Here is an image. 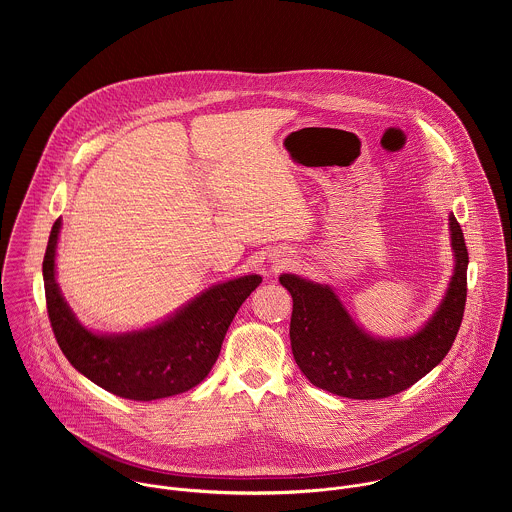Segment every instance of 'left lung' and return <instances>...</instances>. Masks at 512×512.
I'll use <instances>...</instances> for the list:
<instances>
[{
  "instance_id": "obj_1",
  "label": "left lung",
  "mask_w": 512,
  "mask_h": 512,
  "mask_svg": "<svg viewBox=\"0 0 512 512\" xmlns=\"http://www.w3.org/2000/svg\"><path fill=\"white\" fill-rule=\"evenodd\" d=\"M449 238L453 272L447 290L430 319L406 337L368 333L329 284L295 274L280 276L293 299V359L313 386L355 400L388 398L410 388L445 359L463 319L469 264L463 230L453 213Z\"/></svg>"
}]
</instances>
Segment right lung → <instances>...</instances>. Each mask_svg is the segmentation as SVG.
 Wrapping results in <instances>:
<instances>
[{
    "instance_id": "add662e5",
    "label": "right lung",
    "mask_w": 512,
    "mask_h": 512,
    "mask_svg": "<svg viewBox=\"0 0 512 512\" xmlns=\"http://www.w3.org/2000/svg\"><path fill=\"white\" fill-rule=\"evenodd\" d=\"M63 220H55L43 260L47 311L69 363L100 388L128 400L151 402L191 390L219 359L224 335L244 299L262 278H230L195 295L161 321L126 333L84 327L57 284V244Z\"/></svg>"
}]
</instances>
